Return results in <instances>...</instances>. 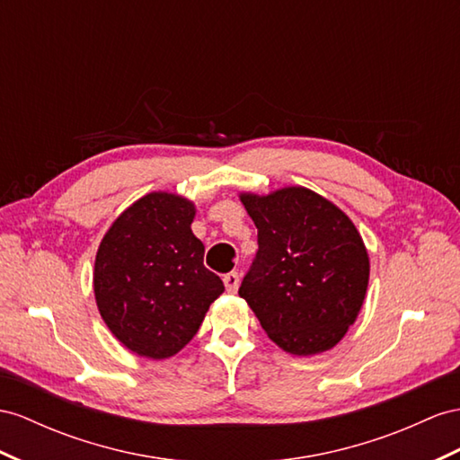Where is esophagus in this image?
<instances>
[{"label":"esophagus","mask_w":460,"mask_h":460,"mask_svg":"<svg viewBox=\"0 0 460 460\" xmlns=\"http://www.w3.org/2000/svg\"><path fill=\"white\" fill-rule=\"evenodd\" d=\"M239 281H241V278H239L237 272H229V274L223 276V284H226V289L229 293H234L239 289Z\"/></svg>","instance_id":"1"}]
</instances>
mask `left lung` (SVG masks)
<instances>
[{"instance_id":"obj_1","label":"left lung","mask_w":460,"mask_h":460,"mask_svg":"<svg viewBox=\"0 0 460 460\" xmlns=\"http://www.w3.org/2000/svg\"><path fill=\"white\" fill-rule=\"evenodd\" d=\"M241 202L258 252L239 288L266 334L293 356L334 348L356 323L369 284V254L342 209L303 186Z\"/></svg>"}]
</instances>
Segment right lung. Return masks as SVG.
<instances>
[{
	"instance_id": "right-lung-1",
	"label": "right lung",
	"mask_w": 460,
	"mask_h": 460,
	"mask_svg": "<svg viewBox=\"0 0 460 460\" xmlns=\"http://www.w3.org/2000/svg\"><path fill=\"white\" fill-rule=\"evenodd\" d=\"M194 216L190 199L151 192L122 211L99 244L93 274L99 313L118 342L141 358L179 353L226 289L204 266Z\"/></svg>"
}]
</instances>
